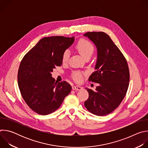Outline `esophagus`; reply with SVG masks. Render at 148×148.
Instances as JSON below:
<instances>
[{
	"label": "esophagus",
	"instance_id": "obj_1",
	"mask_svg": "<svg viewBox=\"0 0 148 148\" xmlns=\"http://www.w3.org/2000/svg\"><path fill=\"white\" fill-rule=\"evenodd\" d=\"M72 88L73 90H80L82 89V87H81L79 86H74L72 87Z\"/></svg>",
	"mask_w": 148,
	"mask_h": 148
}]
</instances>
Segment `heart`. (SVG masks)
<instances>
[{
  "mask_svg": "<svg viewBox=\"0 0 148 148\" xmlns=\"http://www.w3.org/2000/svg\"><path fill=\"white\" fill-rule=\"evenodd\" d=\"M76 50L84 58H90L94 51V46L91 42L86 39L79 40L75 46ZM70 51L66 50L62 55V63H67L70 57ZM72 77L74 81L80 82L82 80V74L78 72H75L73 74Z\"/></svg>",
  "mask_w": 148,
  "mask_h": 148,
  "instance_id": "1",
  "label": "heart"
}]
</instances>
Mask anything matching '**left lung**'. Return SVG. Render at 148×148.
<instances>
[{
	"instance_id": "1",
	"label": "left lung",
	"mask_w": 148,
	"mask_h": 148,
	"mask_svg": "<svg viewBox=\"0 0 148 148\" xmlns=\"http://www.w3.org/2000/svg\"><path fill=\"white\" fill-rule=\"evenodd\" d=\"M84 36L89 38L97 49L95 71L88 80L99 84L95 91L86 88L89 97L84 105L91 113L104 116L119 106L127 92L130 82L128 65L123 54L107 34L92 32Z\"/></svg>"
}]
</instances>
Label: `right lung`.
I'll return each mask as SVG.
<instances>
[{
  "label": "right lung",
  "mask_w": 148,
  "mask_h": 148,
  "mask_svg": "<svg viewBox=\"0 0 148 148\" xmlns=\"http://www.w3.org/2000/svg\"><path fill=\"white\" fill-rule=\"evenodd\" d=\"M74 41V37H44L23 58L17 82L23 99L33 111L46 115L57 110L71 90L64 81H55L51 72L62 64V55Z\"/></svg>",
  "instance_id": "obj_1"
}]
</instances>
